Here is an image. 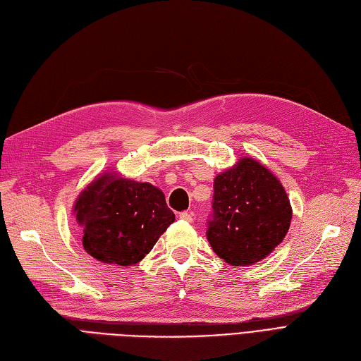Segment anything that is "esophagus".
Returning <instances> with one entry per match:
<instances>
[{
  "label": "esophagus",
  "mask_w": 361,
  "mask_h": 361,
  "mask_svg": "<svg viewBox=\"0 0 361 361\" xmlns=\"http://www.w3.org/2000/svg\"><path fill=\"white\" fill-rule=\"evenodd\" d=\"M192 216H194V214H192L191 211H183V212L179 214V217H180L182 220H185V221H188V223L192 221Z\"/></svg>",
  "instance_id": "obj_1"
}]
</instances>
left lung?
I'll use <instances>...</instances> for the list:
<instances>
[{"instance_id": "obj_1", "label": "left lung", "mask_w": 361, "mask_h": 361, "mask_svg": "<svg viewBox=\"0 0 361 361\" xmlns=\"http://www.w3.org/2000/svg\"><path fill=\"white\" fill-rule=\"evenodd\" d=\"M291 212L287 192L274 173L255 159L243 158L214 179L207 237L228 264H255L284 240Z\"/></svg>"}]
</instances>
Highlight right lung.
<instances>
[{"label": "right lung", "mask_w": 361, "mask_h": 361, "mask_svg": "<svg viewBox=\"0 0 361 361\" xmlns=\"http://www.w3.org/2000/svg\"><path fill=\"white\" fill-rule=\"evenodd\" d=\"M74 214L83 247L106 264L140 262L174 221L164 192L149 182L104 173L79 194Z\"/></svg>", "instance_id": "1"}]
</instances>
